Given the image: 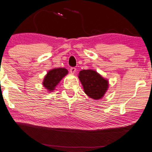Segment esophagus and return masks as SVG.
<instances>
[{
    "label": "esophagus",
    "instance_id": "1",
    "mask_svg": "<svg viewBox=\"0 0 152 152\" xmlns=\"http://www.w3.org/2000/svg\"><path fill=\"white\" fill-rule=\"evenodd\" d=\"M70 73H71V74H74L75 72H76V68H74V67L70 68Z\"/></svg>",
    "mask_w": 152,
    "mask_h": 152
}]
</instances>
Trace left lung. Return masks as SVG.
I'll return each mask as SVG.
<instances>
[{
    "mask_svg": "<svg viewBox=\"0 0 152 152\" xmlns=\"http://www.w3.org/2000/svg\"><path fill=\"white\" fill-rule=\"evenodd\" d=\"M78 78L86 94L93 99H102L109 88V80L94 70H82Z\"/></svg>",
    "mask_w": 152,
    "mask_h": 152,
    "instance_id": "left-lung-1",
    "label": "left lung"
}]
</instances>
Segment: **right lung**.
Wrapping results in <instances>:
<instances>
[{"label":"right lung","instance_id":"right-lung-1","mask_svg":"<svg viewBox=\"0 0 152 152\" xmlns=\"http://www.w3.org/2000/svg\"><path fill=\"white\" fill-rule=\"evenodd\" d=\"M68 73L67 69L64 68H53L45 75L43 81V86L48 92H53L62 79Z\"/></svg>","mask_w":152,"mask_h":152}]
</instances>
